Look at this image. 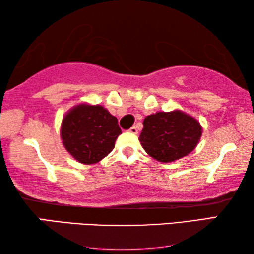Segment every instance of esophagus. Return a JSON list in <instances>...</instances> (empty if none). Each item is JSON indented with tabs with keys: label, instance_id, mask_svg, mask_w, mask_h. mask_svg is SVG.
Listing matches in <instances>:
<instances>
[{
	"label": "esophagus",
	"instance_id": "1",
	"mask_svg": "<svg viewBox=\"0 0 254 254\" xmlns=\"http://www.w3.org/2000/svg\"><path fill=\"white\" fill-rule=\"evenodd\" d=\"M128 131H130L131 133H133V134H136V133H137V127H132Z\"/></svg>",
	"mask_w": 254,
	"mask_h": 254
}]
</instances>
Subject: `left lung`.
Listing matches in <instances>:
<instances>
[{
	"label": "left lung",
	"instance_id": "1",
	"mask_svg": "<svg viewBox=\"0 0 254 254\" xmlns=\"http://www.w3.org/2000/svg\"><path fill=\"white\" fill-rule=\"evenodd\" d=\"M201 133L203 127L195 118L174 110L145 117L139 140L150 157L168 163L190 153L198 144Z\"/></svg>",
	"mask_w": 254,
	"mask_h": 254
}]
</instances>
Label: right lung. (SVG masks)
Returning <instances> with one entry per match:
<instances>
[{
    "label": "right lung",
    "instance_id": "right-lung-1",
    "mask_svg": "<svg viewBox=\"0 0 254 254\" xmlns=\"http://www.w3.org/2000/svg\"><path fill=\"white\" fill-rule=\"evenodd\" d=\"M121 133L117 118L102 105L88 103L71 107L60 127L64 147L83 165H94L105 158Z\"/></svg>",
    "mask_w": 254,
    "mask_h": 254
}]
</instances>
